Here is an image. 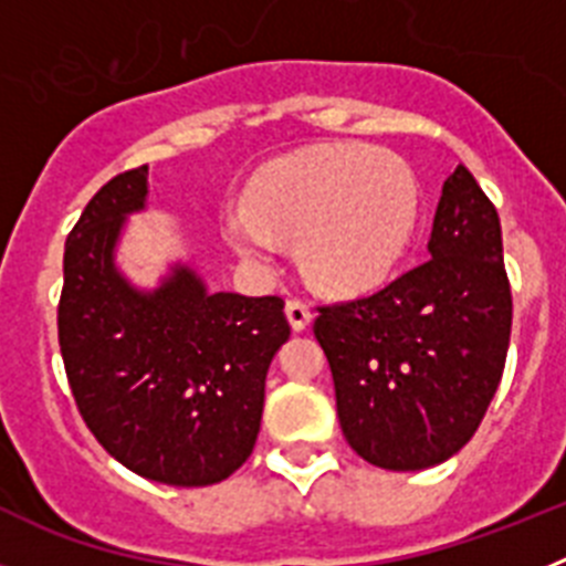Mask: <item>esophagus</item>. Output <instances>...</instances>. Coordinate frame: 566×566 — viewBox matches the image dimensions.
I'll list each match as a JSON object with an SVG mask.
<instances>
[{"label": "esophagus", "instance_id": "1", "mask_svg": "<svg viewBox=\"0 0 566 566\" xmlns=\"http://www.w3.org/2000/svg\"><path fill=\"white\" fill-rule=\"evenodd\" d=\"M286 317L289 323H292L294 332H306L308 323H312V308H308V303H303V300H289L286 303Z\"/></svg>", "mask_w": 566, "mask_h": 566}]
</instances>
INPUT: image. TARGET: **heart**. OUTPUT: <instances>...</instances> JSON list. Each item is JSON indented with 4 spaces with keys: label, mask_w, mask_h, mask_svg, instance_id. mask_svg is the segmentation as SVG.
<instances>
[{
    "label": "heart",
    "mask_w": 566,
    "mask_h": 566,
    "mask_svg": "<svg viewBox=\"0 0 566 566\" xmlns=\"http://www.w3.org/2000/svg\"><path fill=\"white\" fill-rule=\"evenodd\" d=\"M417 221L411 169L357 144L319 147L272 164L223 218V238L252 263L294 240L300 269L328 292H357L391 272Z\"/></svg>",
    "instance_id": "1"
}]
</instances>
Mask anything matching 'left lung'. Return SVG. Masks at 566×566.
<instances>
[{"mask_svg":"<svg viewBox=\"0 0 566 566\" xmlns=\"http://www.w3.org/2000/svg\"><path fill=\"white\" fill-rule=\"evenodd\" d=\"M428 254L314 319L343 437L385 470H424L462 451L507 359L513 297L499 212L462 164L442 187Z\"/></svg>","mask_w":566,"mask_h":566,"instance_id":"8db88e82","label":"left lung"}]
</instances>
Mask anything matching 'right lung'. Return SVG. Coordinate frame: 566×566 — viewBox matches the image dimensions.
I'll use <instances>...</instances> for the list:
<instances>
[{"label":"right lung","instance_id":"right-lung-1","mask_svg":"<svg viewBox=\"0 0 566 566\" xmlns=\"http://www.w3.org/2000/svg\"><path fill=\"white\" fill-rule=\"evenodd\" d=\"M147 203V167L93 195L64 243L59 345L78 413L133 473L207 488L252 457L266 371L292 328L283 297L207 292L189 266L155 292L115 269L129 212Z\"/></svg>","mask_w":566,"mask_h":566}]
</instances>
